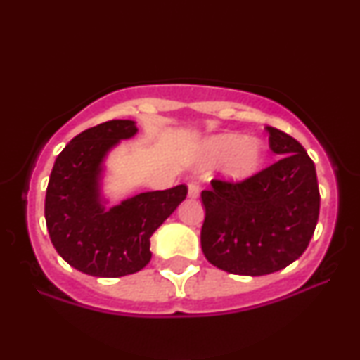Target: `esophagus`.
<instances>
[{
    "mask_svg": "<svg viewBox=\"0 0 360 360\" xmlns=\"http://www.w3.org/2000/svg\"><path fill=\"white\" fill-rule=\"evenodd\" d=\"M188 194H189V198H198V196H200V184L194 183V181H191V183H188Z\"/></svg>",
    "mask_w": 360,
    "mask_h": 360,
    "instance_id": "34e87169",
    "label": "esophagus"
}]
</instances>
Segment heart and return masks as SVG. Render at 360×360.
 <instances>
[{"mask_svg":"<svg viewBox=\"0 0 360 360\" xmlns=\"http://www.w3.org/2000/svg\"><path fill=\"white\" fill-rule=\"evenodd\" d=\"M206 155L212 160L230 157L229 172L233 177H247L257 172L264 160V146L257 139H243L238 134L218 135L206 146Z\"/></svg>","mask_w":360,"mask_h":360,"instance_id":"b5f03b06","label":"heart"}]
</instances>
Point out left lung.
I'll return each instance as SVG.
<instances>
[{"instance_id": "obj_1", "label": "left lung", "mask_w": 360, "mask_h": 360, "mask_svg": "<svg viewBox=\"0 0 360 360\" xmlns=\"http://www.w3.org/2000/svg\"><path fill=\"white\" fill-rule=\"evenodd\" d=\"M278 162L242 181L212 179L201 193V249L210 264L240 276L281 271L307 250L320 213L315 164L291 135L267 127Z\"/></svg>"}]
</instances>
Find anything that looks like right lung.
<instances>
[{
    "mask_svg": "<svg viewBox=\"0 0 360 360\" xmlns=\"http://www.w3.org/2000/svg\"><path fill=\"white\" fill-rule=\"evenodd\" d=\"M137 134L131 120H110L76 135L57 155L45 221L59 255L96 278L134 274L152 257L150 237L188 194L184 184L140 193L106 212L100 203L101 162L122 139Z\"/></svg>",
    "mask_w": 360,
    "mask_h": 360,
    "instance_id": "1",
    "label": "right lung"
}]
</instances>
